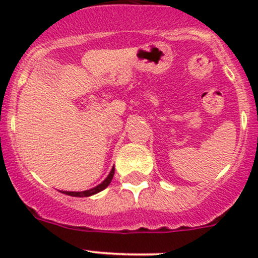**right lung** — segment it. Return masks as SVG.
Instances as JSON below:
<instances>
[{"mask_svg": "<svg viewBox=\"0 0 258 258\" xmlns=\"http://www.w3.org/2000/svg\"><path fill=\"white\" fill-rule=\"evenodd\" d=\"M113 175H114V167L111 170L110 175L107 176V178L105 179V181L102 182V183H100L98 186H96L95 188H91V189H87V191H82V192H70V191H63V194L69 195V196H75V197H87V196H92V195L97 194V192L102 191V189H105L106 187L108 186V184L111 183V181H112L113 178Z\"/></svg>", "mask_w": 258, "mask_h": 258, "instance_id": "right-lung-1", "label": "right lung"}]
</instances>
